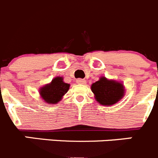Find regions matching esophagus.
Here are the masks:
<instances>
[{"label":"esophagus","instance_id":"obj_1","mask_svg":"<svg viewBox=\"0 0 158 158\" xmlns=\"http://www.w3.org/2000/svg\"><path fill=\"white\" fill-rule=\"evenodd\" d=\"M76 82L77 84H81V85H85V84H86V81L84 80V79H77L76 81Z\"/></svg>","mask_w":158,"mask_h":158}]
</instances>
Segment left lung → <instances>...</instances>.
<instances>
[{"mask_svg":"<svg viewBox=\"0 0 158 158\" xmlns=\"http://www.w3.org/2000/svg\"><path fill=\"white\" fill-rule=\"evenodd\" d=\"M91 90L95 95V100L106 106H110L119 102L125 94L122 82L108 79L104 76L100 77L98 81L91 85Z\"/></svg>","mask_w":158,"mask_h":158,"instance_id":"1","label":"left lung"}]
</instances>
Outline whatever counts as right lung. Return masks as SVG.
<instances>
[{
  "mask_svg": "<svg viewBox=\"0 0 158 158\" xmlns=\"http://www.w3.org/2000/svg\"><path fill=\"white\" fill-rule=\"evenodd\" d=\"M69 86V84L63 81V77H56L50 83L40 87L39 89V94L40 98L46 103L49 105L57 104L68 92Z\"/></svg>",
  "mask_w": 158,
  "mask_h": 158,
  "instance_id": "obj_1",
  "label": "right lung"
}]
</instances>
